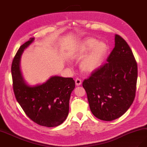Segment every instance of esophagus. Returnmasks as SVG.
Here are the masks:
<instances>
[{
  "label": "esophagus",
  "mask_w": 147,
  "mask_h": 147,
  "mask_svg": "<svg viewBox=\"0 0 147 147\" xmlns=\"http://www.w3.org/2000/svg\"><path fill=\"white\" fill-rule=\"evenodd\" d=\"M75 82H76V85H78V86H79V85H81V84H82V81H81L80 79L76 78L75 80Z\"/></svg>",
  "instance_id": "obj_1"
}]
</instances>
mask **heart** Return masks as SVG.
<instances>
[{"instance_id": "obj_1", "label": "heart", "mask_w": 147, "mask_h": 147, "mask_svg": "<svg viewBox=\"0 0 147 147\" xmlns=\"http://www.w3.org/2000/svg\"><path fill=\"white\" fill-rule=\"evenodd\" d=\"M92 49L93 50L83 59L80 63V68L85 73L93 71L99 66L107 53V47L104 42L97 43L96 39L90 38L83 42L80 50L76 54L75 58L82 59Z\"/></svg>"}]
</instances>
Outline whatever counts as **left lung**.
Wrapping results in <instances>:
<instances>
[{"mask_svg":"<svg viewBox=\"0 0 147 147\" xmlns=\"http://www.w3.org/2000/svg\"><path fill=\"white\" fill-rule=\"evenodd\" d=\"M107 62L85 79L82 85L93 115L111 121L122 116L133 104L138 65L128 43L118 34Z\"/></svg>","mask_w":147,"mask_h":147,"instance_id":"8db88e82","label":"left lung"}]
</instances>
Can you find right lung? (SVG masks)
I'll list each match as a JSON object with an SVG mask.
<instances>
[{
    "label": "right lung",
    "mask_w": 147,
    "mask_h": 147,
    "mask_svg": "<svg viewBox=\"0 0 147 147\" xmlns=\"http://www.w3.org/2000/svg\"><path fill=\"white\" fill-rule=\"evenodd\" d=\"M34 40L30 38L21 45L11 65L13 88L16 100L30 119L41 126L57 127L68 115L70 95L75 88L71 78L53 76L45 83L31 86L22 77L19 62L25 49Z\"/></svg>",
    "instance_id": "obj_1"
}]
</instances>
